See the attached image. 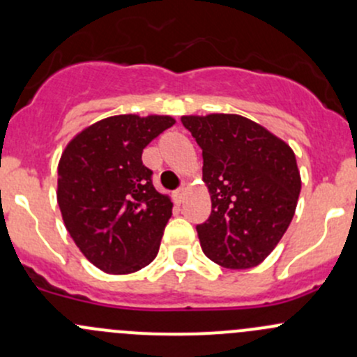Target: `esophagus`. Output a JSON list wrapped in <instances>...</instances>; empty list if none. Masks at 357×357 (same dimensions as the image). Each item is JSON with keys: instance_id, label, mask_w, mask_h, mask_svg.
<instances>
[{"instance_id": "esophagus-1", "label": "esophagus", "mask_w": 357, "mask_h": 357, "mask_svg": "<svg viewBox=\"0 0 357 357\" xmlns=\"http://www.w3.org/2000/svg\"><path fill=\"white\" fill-rule=\"evenodd\" d=\"M172 199H174L176 204H183V200H185V190H176V192L172 193Z\"/></svg>"}]
</instances>
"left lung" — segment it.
Here are the masks:
<instances>
[{
	"mask_svg": "<svg viewBox=\"0 0 357 357\" xmlns=\"http://www.w3.org/2000/svg\"><path fill=\"white\" fill-rule=\"evenodd\" d=\"M204 157L212 211L197 226L204 254L228 269L261 264L290 226L301 193L294 150L236 114L183 115Z\"/></svg>",
	"mask_w": 357,
	"mask_h": 357,
	"instance_id": "1",
	"label": "left lung"
}]
</instances>
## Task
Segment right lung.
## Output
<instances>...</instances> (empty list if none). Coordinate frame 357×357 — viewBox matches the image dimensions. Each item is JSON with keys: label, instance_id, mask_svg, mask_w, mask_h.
<instances>
[{"label": "right lung", "instance_id": "1", "mask_svg": "<svg viewBox=\"0 0 357 357\" xmlns=\"http://www.w3.org/2000/svg\"><path fill=\"white\" fill-rule=\"evenodd\" d=\"M169 115H114L82 129L59 162L60 212L91 264L110 275L139 271L157 257L172 202L153 188L143 149L174 124Z\"/></svg>", "mask_w": 357, "mask_h": 357}]
</instances>
